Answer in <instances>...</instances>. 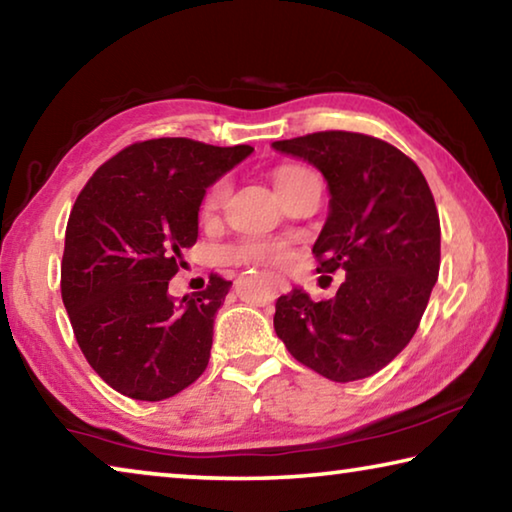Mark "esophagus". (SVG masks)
I'll return each mask as SVG.
<instances>
[{
	"label": "esophagus",
	"instance_id": "34e87169",
	"mask_svg": "<svg viewBox=\"0 0 512 512\" xmlns=\"http://www.w3.org/2000/svg\"><path fill=\"white\" fill-rule=\"evenodd\" d=\"M273 282H275V289H277V291H282V293H287V291H289V282L284 280V277H280V275H273Z\"/></svg>",
	"mask_w": 512,
	"mask_h": 512
}]
</instances>
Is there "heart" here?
<instances>
[{
  "instance_id": "obj_1",
  "label": "heart",
  "mask_w": 512,
  "mask_h": 512,
  "mask_svg": "<svg viewBox=\"0 0 512 512\" xmlns=\"http://www.w3.org/2000/svg\"><path fill=\"white\" fill-rule=\"evenodd\" d=\"M298 169V167H284L277 171V178H282L284 173ZM225 194H228V183L225 180H216V183L207 189L203 196L201 210L203 214H212L221 207ZM230 255L241 264H280L287 259V244L280 239H264V237H248L230 250Z\"/></svg>"
}]
</instances>
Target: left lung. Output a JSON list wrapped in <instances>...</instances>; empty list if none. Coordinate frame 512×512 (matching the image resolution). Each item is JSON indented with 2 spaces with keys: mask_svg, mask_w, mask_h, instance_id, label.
Segmentation results:
<instances>
[{
  "mask_svg": "<svg viewBox=\"0 0 512 512\" xmlns=\"http://www.w3.org/2000/svg\"><path fill=\"white\" fill-rule=\"evenodd\" d=\"M323 171L329 216L318 273L343 271L334 298L293 289L275 302V334L293 359L332 381L388 366L413 339L440 271V219L418 164L372 135L320 131L273 142Z\"/></svg>",
  "mask_w": 512,
  "mask_h": 512,
  "instance_id": "obj_1",
  "label": "left lung"
}]
</instances>
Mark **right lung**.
<instances>
[{"label": "right lung", "mask_w": 512, "mask_h": 512, "mask_svg": "<svg viewBox=\"0 0 512 512\" xmlns=\"http://www.w3.org/2000/svg\"><path fill=\"white\" fill-rule=\"evenodd\" d=\"M253 153L187 137L135 142L92 173L69 214L60 293L76 343L117 393L160 402L210 361L214 316L230 284L210 275L192 298L169 296L198 239L205 189Z\"/></svg>", "instance_id": "right-lung-1"}]
</instances>
